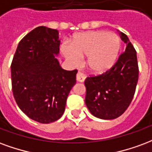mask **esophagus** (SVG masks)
Here are the masks:
<instances>
[{"label": "esophagus", "mask_w": 152, "mask_h": 152, "mask_svg": "<svg viewBox=\"0 0 152 152\" xmlns=\"http://www.w3.org/2000/svg\"><path fill=\"white\" fill-rule=\"evenodd\" d=\"M76 78H77V81L82 83V82H84V80L86 79V75H84L83 73L78 71L77 72V75H76Z\"/></svg>", "instance_id": "34e87169"}]
</instances>
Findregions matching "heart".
<instances>
[{
    "mask_svg": "<svg viewBox=\"0 0 152 152\" xmlns=\"http://www.w3.org/2000/svg\"><path fill=\"white\" fill-rule=\"evenodd\" d=\"M121 41L117 35L104 31L81 33L75 35L72 46L65 44L61 53L74 65H79L81 57L87 56V65L96 74L104 73L117 61Z\"/></svg>",
    "mask_w": 152,
    "mask_h": 152,
    "instance_id": "heart-1",
    "label": "heart"
}]
</instances>
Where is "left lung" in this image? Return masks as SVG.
Instances as JSON below:
<instances>
[{"instance_id":"1","label":"left lung","mask_w":152,"mask_h":152,"mask_svg":"<svg viewBox=\"0 0 152 152\" xmlns=\"http://www.w3.org/2000/svg\"><path fill=\"white\" fill-rule=\"evenodd\" d=\"M126 44L111 68L100 75L87 77L85 80L87 108L95 117L110 120L120 117L130 104L138 79L136 50L127 35L121 33Z\"/></svg>"}]
</instances>
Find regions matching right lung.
<instances>
[{
  "mask_svg": "<svg viewBox=\"0 0 152 152\" xmlns=\"http://www.w3.org/2000/svg\"><path fill=\"white\" fill-rule=\"evenodd\" d=\"M57 30L38 26L23 37L11 63L13 94L18 106L32 120L54 122L63 115L66 99L76 83L77 69L65 70L59 53Z\"/></svg>",
  "mask_w": 152,
  "mask_h": 152,
  "instance_id": "add662e5",
  "label": "right lung"
}]
</instances>
